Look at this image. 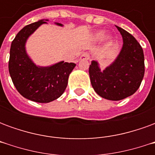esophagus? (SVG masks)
<instances>
[{
  "label": "esophagus",
  "instance_id": "esophagus-1",
  "mask_svg": "<svg viewBox=\"0 0 155 155\" xmlns=\"http://www.w3.org/2000/svg\"><path fill=\"white\" fill-rule=\"evenodd\" d=\"M90 59V54L87 53V52H84V53H82L80 57V60L81 61H84V60H89Z\"/></svg>",
  "mask_w": 155,
  "mask_h": 155
}]
</instances>
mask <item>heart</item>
<instances>
[{
	"instance_id": "heart-1",
	"label": "heart",
	"mask_w": 155,
	"mask_h": 155,
	"mask_svg": "<svg viewBox=\"0 0 155 155\" xmlns=\"http://www.w3.org/2000/svg\"><path fill=\"white\" fill-rule=\"evenodd\" d=\"M103 36H104V31H99L95 32L94 34V35H93V40H94V41H99L103 38ZM105 39H106V41H109L110 40V36L108 35V36H106V38Z\"/></svg>"
}]
</instances>
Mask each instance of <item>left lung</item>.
Masks as SVG:
<instances>
[{
  "instance_id": "8db88e82",
  "label": "left lung",
  "mask_w": 155,
  "mask_h": 155,
  "mask_svg": "<svg viewBox=\"0 0 155 155\" xmlns=\"http://www.w3.org/2000/svg\"><path fill=\"white\" fill-rule=\"evenodd\" d=\"M123 38V46L112 64L101 71L97 61L89 68L92 87L100 96L120 101L134 94L144 74L143 49L133 35L116 25Z\"/></svg>"
}]
</instances>
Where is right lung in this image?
Returning a JSON list of instances; mask_svg holds the SVG:
<instances>
[{
  "label": "right lung",
  "instance_id": "obj_1",
  "mask_svg": "<svg viewBox=\"0 0 155 155\" xmlns=\"http://www.w3.org/2000/svg\"><path fill=\"white\" fill-rule=\"evenodd\" d=\"M48 20H41L21 29L12 42L9 60V73L16 90L23 97L38 103H49L64 93L68 78L74 63L61 61L46 67L37 66L25 51V43ZM62 26L61 23H55Z\"/></svg>",
  "mask_w": 155,
  "mask_h": 155
}]
</instances>
